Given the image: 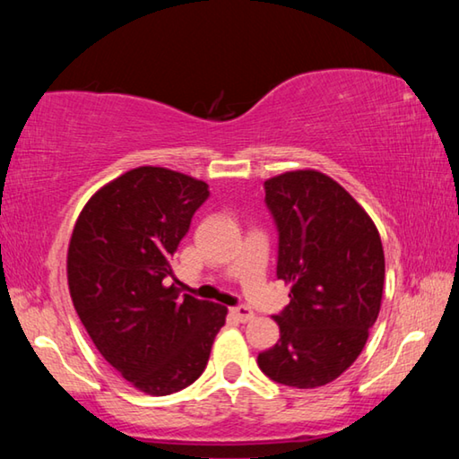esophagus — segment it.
I'll return each instance as SVG.
<instances>
[{"mask_svg":"<svg viewBox=\"0 0 459 459\" xmlns=\"http://www.w3.org/2000/svg\"><path fill=\"white\" fill-rule=\"evenodd\" d=\"M230 314L235 316L238 322H251L253 317H255L253 309H251V307H247V306H237V307H230Z\"/></svg>","mask_w":459,"mask_h":459,"instance_id":"obj_1","label":"esophagus"}]
</instances>
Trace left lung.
Masks as SVG:
<instances>
[{
    "label": "left lung",
    "instance_id": "8db88e82",
    "mask_svg": "<svg viewBox=\"0 0 459 459\" xmlns=\"http://www.w3.org/2000/svg\"><path fill=\"white\" fill-rule=\"evenodd\" d=\"M277 227V279L290 304L275 346L257 356L279 385L316 388L359 359L383 299L385 253L364 208L338 182L298 169L263 184Z\"/></svg>",
    "mask_w": 459,
    "mask_h": 459
}]
</instances>
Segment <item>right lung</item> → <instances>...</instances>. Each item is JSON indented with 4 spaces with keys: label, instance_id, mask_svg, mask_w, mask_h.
Here are the masks:
<instances>
[{
    "label": "right lung",
    "instance_id": "right-lung-1",
    "mask_svg": "<svg viewBox=\"0 0 459 459\" xmlns=\"http://www.w3.org/2000/svg\"><path fill=\"white\" fill-rule=\"evenodd\" d=\"M211 196L208 184L143 166L92 196L68 245V290L103 359L147 394L164 397L206 368L227 307L166 287L169 259Z\"/></svg>",
    "mask_w": 459,
    "mask_h": 459
}]
</instances>
